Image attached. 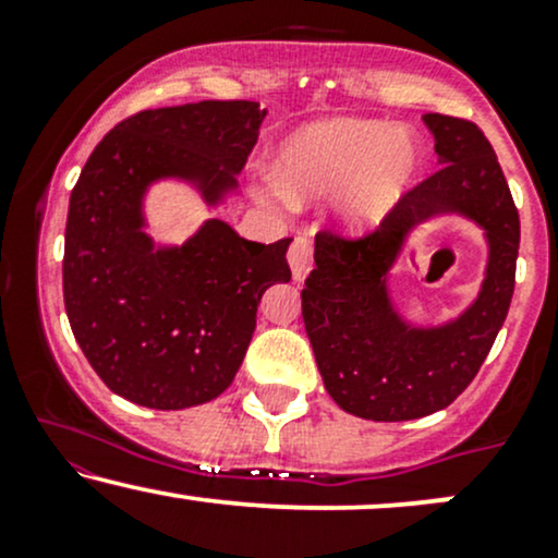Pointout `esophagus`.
Here are the masks:
<instances>
[{"instance_id": "1", "label": "esophagus", "mask_w": 558, "mask_h": 558, "mask_svg": "<svg viewBox=\"0 0 558 558\" xmlns=\"http://www.w3.org/2000/svg\"><path fill=\"white\" fill-rule=\"evenodd\" d=\"M288 262H291L293 280H304L315 265V246H312L310 235H296L288 248Z\"/></svg>"}]
</instances>
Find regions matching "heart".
Wrapping results in <instances>:
<instances>
[{
	"label": "heart",
	"instance_id": "heart-1",
	"mask_svg": "<svg viewBox=\"0 0 558 558\" xmlns=\"http://www.w3.org/2000/svg\"><path fill=\"white\" fill-rule=\"evenodd\" d=\"M420 155L403 133L373 120H330L301 131L280 155V183L291 198L328 196L351 185V209L377 215L417 170Z\"/></svg>",
	"mask_w": 558,
	"mask_h": 558
}]
</instances>
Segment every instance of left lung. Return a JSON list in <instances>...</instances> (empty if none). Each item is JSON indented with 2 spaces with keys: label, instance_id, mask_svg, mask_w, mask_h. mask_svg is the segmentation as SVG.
Segmentation results:
<instances>
[{
  "label": "left lung",
  "instance_id": "8db88e82",
  "mask_svg": "<svg viewBox=\"0 0 558 558\" xmlns=\"http://www.w3.org/2000/svg\"><path fill=\"white\" fill-rule=\"evenodd\" d=\"M435 138L440 170L409 189L375 230L315 239V270L301 291V315L325 388L343 412L375 422L417 420L446 409L475 380L514 293L520 213L490 141L451 114L422 118ZM462 211L489 233L484 291L457 324L407 329L385 291L387 267L414 221Z\"/></svg>",
  "mask_w": 558,
  "mask_h": 558
}]
</instances>
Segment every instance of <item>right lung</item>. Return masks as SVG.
Wrapping results in <instances>:
<instances>
[{
	"instance_id": "obj_1",
	"label": "right lung",
	"mask_w": 558,
	"mask_h": 558,
	"mask_svg": "<svg viewBox=\"0 0 558 558\" xmlns=\"http://www.w3.org/2000/svg\"><path fill=\"white\" fill-rule=\"evenodd\" d=\"M259 101H196L125 118L96 144L70 194L62 293L70 328L105 386L149 409H189L233 383L262 293L288 283L291 239L246 241L209 220L181 248L151 246L141 196L165 175L209 202L257 144Z\"/></svg>"
}]
</instances>
